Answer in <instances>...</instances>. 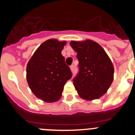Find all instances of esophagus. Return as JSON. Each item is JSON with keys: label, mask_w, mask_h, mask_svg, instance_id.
<instances>
[{"label": "esophagus", "mask_w": 135, "mask_h": 135, "mask_svg": "<svg viewBox=\"0 0 135 135\" xmlns=\"http://www.w3.org/2000/svg\"><path fill=\"white\" fill-rule=\"evenodd\" d=\"M70 69H71V71H74V64H72V65L70 66Z\"/></svg>", "instance_id": "34e87169"}]
</instances>
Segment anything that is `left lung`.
I'll use <instances>...</instances> for the list:
<instances>
[{
    "instance_id": "8db88e82",
    "label": "left lung",
    "mask_w": 135,
    "mask_h": 135,
    "mask_svg": "<svg viewBox=\"0 0 135 135\" xmlns=\"http://www.w3.org/2000/svg\"><path fill=\"white\" fill-rule=\"evenodd\" d=\"M78 59V73L73 79L78 95L86 100L96 99L105 93L114 80V66L105 51L90 40L71 41Z\"/></svg>"
}]
</instances>
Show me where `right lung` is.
I'll return each mask as SVG.
<instances>
[{
    "instance_id": "1",
    "label": "right lung",
    "mask_w": 135,
    "mask_h": 135,
    "mask_svg": "<svg viewBox=\"0 0 135 135\" xmlns=\"http://www.w3.org/2000/svg\"><path fill=\"white\" fill-rule=\"evenodd\" d=\"M66 42L49 39L42 44L27 65V81L32 93L46 102L60 99L66 82L72 76L61 55Z\"/></svg>"
}]
</instances>
